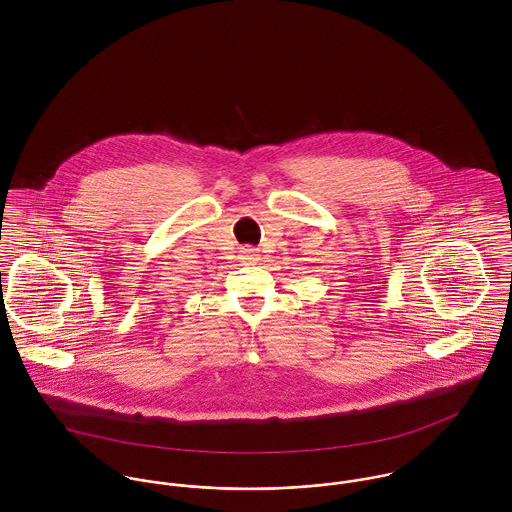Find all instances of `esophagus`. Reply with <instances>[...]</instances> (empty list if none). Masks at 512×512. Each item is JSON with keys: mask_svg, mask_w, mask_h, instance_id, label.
Wrapping results in <instances>:
<instances>
[{"mask_svg": "<svg viewBox=\"0 0 512 512\" xmlns=\"http://www.w3.org/2000/svg\"><path fill=\"white\" fill-rule=\"evenodd\" d=\"M240 254H242V260L248 262V264H252V262L258 260V252H256L254 248H244Z\"/></svg>", "mask_w": 512, "mask_h": 512, "instance_id": "esophagus-1", "label": "esophagus"}]
</instances>
